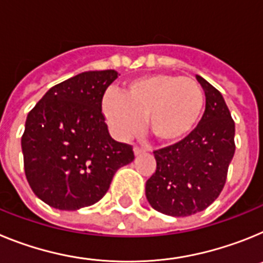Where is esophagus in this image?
<instances>
[{
	"label": "esophagus",
	"instance_id": "34e87169",
	"mask_svg": "<svg viewBox=\"0 0 263 263\" xmlns=\"http://www.w3.org/2000/svg\"><path fill=\"white\" fill-rule=\"evenodd\" d=\"M133 150H134V154H136V155L142 154V153H145V152H146V148L139 147V146H134V147H133Z\"/></svg>",
	"mask_w": 263,
	"mask_h": 263
}]
</instances>
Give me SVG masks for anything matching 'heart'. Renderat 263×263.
Listing matches in <instances>:
<instances>
[{
  "label": "heart",
  "mask_w": 263,
  "mask_h": 263,
  "mask_svg": "<svg viewBox=\"0 0 263 263\" xmlns=\"http://www.w3.org/2000/svg\"><path fill=\"white\" fill-rule=\"evenodd\" d=\"M205 97L197 81L173 73H152L127 81L121 95L108 93L104 115L118 137L137 133L146 116L148 132L160 142L180 141L200 121Z\"/></svg>",
  "instance_id": "heart-1"
}]
</instances>
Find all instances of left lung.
Returning <instances> with one entry per match:
<instances>
[{"label":"left lung","mask_w":263,"mask_h":263,"mask_svg":"<svg viewBox=\"0 0 263 263\" xmlns=\"http://www.w3.org/2000/svg\"><path fill=\"white\" fill-rule=\"evenodd\" d=\"M205 93V111L185 138L155 150L157 170L146 182L155 211L174 217L201 212L220 195L234 155V121L222 95L196 75Z\"/></svg>","instance_id":"1"}]
</instances>
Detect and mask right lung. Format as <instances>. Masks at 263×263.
Returning a JSON list of instances; mask_svg holds the SVG:
<instances>
[{"label":"right lung","mask_w":263,"mask_h":263,"mask_svg":"<svg viewBox=\"0 0 263 263\" xmlns=\"http://www.w3.org/2000/svg\"><path fill=\"white\" fill-rule=\"evenodd\" d=\"M115 69L88 71L53 85L27 116L23 166L32 192L52 208L76 211L103 199L133 147L115 141L101 110Z\"/></svg>","instance_id":"obj_1"}]
</instances>
